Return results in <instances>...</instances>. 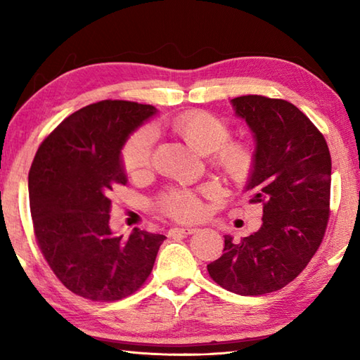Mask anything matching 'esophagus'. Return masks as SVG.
I'll list each match as a JSON object with an SVG mask.
<instances>
[{"mask_svg": "<svg viewBox=\"0 0 360 360\" xmlns=\"http://www.w3.org/2000/svg\"><path fill=\"white\" fill-rule=\"evenodd\" d=\"M196 232V227H173L168 231V236L176 235H192Z\"/></svg>", "mask_w": 360, "mask_h": 360, "instance_id": "1", "label": "esophagus"}]
</instances>
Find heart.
Segmentation results:
<instances>
[{"mask_svg":"<svg viewBox=\"0 0 360 360\" xmlns=\"http://www.w3.org/2000/svg\"><path fill=\"white\" fill-rule=\"evenodd\" d=\"M170 127L190 148L201 155L212 153L213 165L233 184H246L252 178L257 167L255 147L248 141H229L232 128L226 119L209 111L190 110L178 114ZM153 141V129L142 128L129 136L122 148V165L133 178L147 173L150 168ZM209 193V187L200 190L172 188L159 196L158 205L172 218L196 219L202 215L200 195Z\"/></svg>","mask_w":360,"mask_h":360,"instance_id":"b5f03b06","label":"heart"}]
</instances>
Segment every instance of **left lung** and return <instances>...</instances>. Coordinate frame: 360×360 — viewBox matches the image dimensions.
<instances>
[{
    "label": "left lung",
    "mask_w": 360,
    "mask_h": 360,
    "mask_svg": "<svg viewBox=\"0 0 360 360\" xmlns=\"http://www.w3.org/2000/svg\"><path fill=\"white\" fill-rule=\"evenodd\" d=\"M255 136L257 167L246 190L263 204V224L207 264L231 292L263 295L292 281L322 244L330 219L331 155L323 134L290 102L264 96L232 98Z\"/></svg>",
    "instance_id": "8db88e82"
}]
</instances>
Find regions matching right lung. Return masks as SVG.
<instances>
[{"instance_id": "obj_1", "label": "right lung", "mask_w": 360, "mask_h": 360, "mask_svg": "<svg viewBox=\"0 0 360 360\" xmlns=\"http://www.w3.org/2000/svg\"><path fill=\"white\" fill-rule=\"evenodd\" d=\"M156 108L102 101L72 112L38 147L29 170L34 233L56 277L75 295L116 302L150 277L165 235L110 229L114 186H125L120 150Z\"/></svg>"}]
</instances>
